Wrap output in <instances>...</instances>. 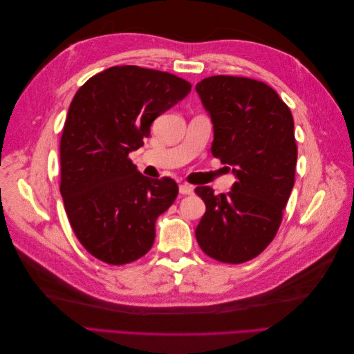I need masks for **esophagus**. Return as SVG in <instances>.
Returning a JSON list of instances; mask_svg holds the SVG:
<instances>
[{
    "label": "esophagus",
    "instance_id": "obj_1",
    "mask_svg": "<svg viewBox=\"0 0 354 354\" xmlns=\"http://www.w3.org/2000/svg\"><path fill=\"white\" fill-rule=\"evenodd\" d=\"M178 192H180V195H192V194H194V186L183 183V185L178 186Z\"/></svg>",
    "mask_w": 354,
    "mask_h": 354
}]
</instances>
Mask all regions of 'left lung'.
<instances>
[{"mask_svg":"<svg viewBox=\"0 0 354 354\" xmlns=\"http://www.w3.org/2000/svg\"><path fill=\"white\" fill-rule=\"evenodd\" d=\"M195 88L212 122L211 152L236 178L229 194L195 189L207 205L196 241L214 260L245 263L273 241L294 187L292 113L261 81L217 75Z\"/></svg>","mask_w":354,"mask_h":354,"instance_id":"obj_1","label":"left lung"}]
</instances>
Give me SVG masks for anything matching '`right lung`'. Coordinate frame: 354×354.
Wrapping results in <instances>:
<instances>
[{"instance_id":"1","label":"right lung","mask_w":354,"mask_h":354,"mask_svg":"<svg viewBox=\"0 0 354 354\" xmlns=\"http://www.w3.org/2000/svg\"><path fill=\"white\" fill-rule=\"evenodd\" d=\"M190 88L173 73L127 65L94 75L75 94L60 138V194L75 234L95 259L121 266L152 248L156 218L178 186L145 177L128 155Z\"/></svg>"}]
</instances>
